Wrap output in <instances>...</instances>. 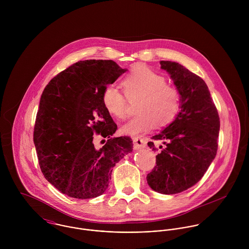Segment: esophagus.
Wrapping results in <instances>:
<instances>
[{
  "label": "esophagus",
  "mask_w": 249,
  "mask_h": 249,
  "mask_svg": "<svg viewBox=\"0 0 249 249\" xmlns=\"http://www.w3.org/2000/svg\"><path fill=\"white\" fill-rule=\"evenodd\" d=\"M133 142H134L135 149L143 148L146 145V139L142 137H133Z\"/></svg>",
  "instance_id": "34e87169"
}]
</instances>
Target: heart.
I'll return each instance as SVG.
<instances>
[{
  "label": "heart",
  "instance_id": "1",
  "mask_svg": "<svg viewBox=\"0 0 249 249\" xmlns=\"http://www.w3.org/2000/svg\"><path fill=\"white\" fill-rule=\"evenodd\" d=\"M124 94L114 86H108L103 93V105L108 114L124 119L128 110V100H139L137 111L140 113L124 124L121 131L126 135H140L156 125L165 127L171 124L180 111V96L178 90L167 84L166 78L155 71L136 66L123 79Z\"/></svg>",
  "mask_w": 249,
  "mask_h": 249
}]
</instances>
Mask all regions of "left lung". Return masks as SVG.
<instances>
[{"instance_id":"obj_1","label":"left lung","mask_w":249,"mask_h":249,"mask_svg":"<svg viewBox=\"0 0 249 249\" xmlns=\"http://www.w3.org/2000/svg\"><path fill=\"white\" fill-rule=\"evenodd\" d=\"M180 95L176 120L153 140H164L156 166L146 176L148 186L163 195H175L196 185L213 162L217 150L219 118L205 81L178 62L160 61Z\"/></svg>"}]
</instances>
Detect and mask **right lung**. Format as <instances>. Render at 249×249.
<instances>
[{
  "instance_id": "add662e5",
  "label": "right lung",
  "mask_w": 249,
  "mask_h": 249,
  "mask_svg": "<svg viewBox=\"0 0 249 249\" xmlns=\"http://www.w3.org/2000/svg\"><path fill=\"white\" fill-rule=\"evenodd\" d=\"M125 71L113 60L78 61L54 76L43 91L34 133L40 169L70 197L102 196L113 167L132 151L130 137L111 138L117 124L102 100L107 85ZM95 133L108 139L101 149L93 145Z\"/></svg>"
}]
</instances>
